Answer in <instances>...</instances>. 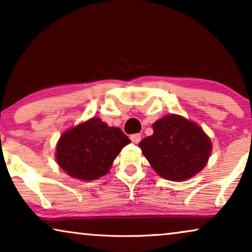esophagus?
<instances>
[{
  "label": "esophagus",
  "mask_w": 252,
  "mask_h": 252,
  "mask_svg": "<svg viewBox=\"0 0 252 252\" xmlns=\"http://www.w3.org/2000/svg\"><path fill=\"white\" fill-rule=\"evenodd\" d=\"M130 140H132L133 143H139L141 141V134H132V135H130Z\"/></svg>",
  "instance_id": "1"
}]
</instances>
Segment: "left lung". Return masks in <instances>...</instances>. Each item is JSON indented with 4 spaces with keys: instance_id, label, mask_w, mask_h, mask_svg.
Here are the masks:
<instances>
[{
    "instance_id": "obj_1",
    "label": "left lung",
    "mask_w": 252,
    "mask_h": 252,
    "mask_svg": "<svg viewBox=\"0 0 252 252\" xmlns=\"http://www.w3.org/2000/svg\"><path fill=\"white\" fill-rule=\"evenodd\" d=\"M154 134L139 143L155 172L171 181H184L202 171L212 143L197 124L168 115L153 125Z\"/></svg>"
}]
</instances>
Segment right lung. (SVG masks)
<instances>
[{
    "label": "right lung",
    "instance_id": "1",
    "mask_svg": "<svg viewBox=\"0 0 252 252\" xmlns=\"http://www.w3.org/2000/svg\"><path fill=\"white\" fill-rule=\"evenodd\" d=\"M129 142L118 127H110L93 117L63 133L56 146V160L70 177L95 180L108 173L113 160Z\"/></svg>",
    "mask_w": 252,
    "mask_h": 252
}]
</instances>
